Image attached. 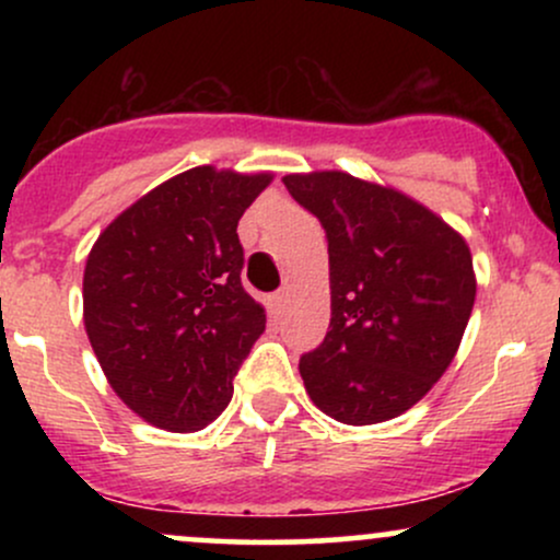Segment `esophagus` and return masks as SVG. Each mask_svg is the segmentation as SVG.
Listing matches in <instances>:
<instances>
[{
	"mask_svg": "<svg viewBox=\"0 0 560 560\" xmlns=\"http://www.w3.org/2000/svg\"><path fill=\"white\" fill-rule=\"evenodd\" d=\"M287 302H289V289H279V292H276V294H273V300H271L273 313H284Z\"/></svg>",
	"mask_w": 560,
	"mask_h": 560,
	"instance_id": "esophagus-1",
	"label": "esophagus"
}]
</instances>
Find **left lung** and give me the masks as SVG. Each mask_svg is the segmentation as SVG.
<instances>
[{
  "label": "left lung",
  "instance_id": "1",
  "mask_svg": "<svg viewBox=\"0 0 560 560\" xmlns=\"http://www.w3.org/2000/svg\"><path fill=\"white\" fill-rule=\"evenodd\" d=\"M284 184L329 242L331 320L300 358L307 395L350 427L395 419L458 350L477 298L468 244L416 199L350 173Z\"/></svg>",
  "mask_w": 560,
  "mask_h": 560
}]
</instances>
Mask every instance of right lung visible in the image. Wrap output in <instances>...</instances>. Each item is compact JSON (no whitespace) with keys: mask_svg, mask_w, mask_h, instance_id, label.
I'll list each match as a JSON object with an SVG mask.
<instances>
[{"mask_svg":"<svg viewBox=\"0 0 560 560\" xmlns=\"http://www.w3.org/2000/svg\"><path fill=\"white\" fill-rule=\"evenodd\" d=\"M268 173L199 165L160 184L100 234L83 271V324L115 395L152 427L197 432L223 413L266 331L242 287L236 223Z\"/></svg>","mask_w":560,"mask_h":560,"instance_id":"right-lung-1","label":"right lung"}]
</instances>
